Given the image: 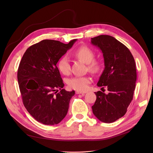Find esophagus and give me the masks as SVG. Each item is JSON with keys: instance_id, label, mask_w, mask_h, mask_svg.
Segmentation results:
<instances>
[{"instance_id": "1", "label": "esophagus", "mask_w": 153, "mask_h": 153, "mask_svg": "<svg viewBox=\"0 0 153 153\" xmlns=\"http://www.w3.org/2000/svg\"><path fill=\"white\" fill-rule=\"evenodd\" d=\"M76 94H85L86 92H80V91H76Z\"/></svg>"}]
</instances>
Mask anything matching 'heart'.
<instances>
[{"instance_id": "obj_1", "label": "heart", "mask_w": 153, "mask_h": 153, "mask_svg": "<svg viewBox=\"0 0 153 153\" xmlns=\"http://www.w3.org/2000/svg\"><path fill=\"white\" fill-rule=\"evenodd\" d=\"M74 57L82 61L87 64V69L92 73H97L100 70V64L98 61L94 60L95 57L94 52L86 46H81L72 53ZM58 68L62 74L67 75L70 72L71 66L68 58L63 56L58 62ZM91 79L87 76L74 77L69 79L68 81V86L77 91L82 92L87 89Z\"/></svg>"}]
</instances>
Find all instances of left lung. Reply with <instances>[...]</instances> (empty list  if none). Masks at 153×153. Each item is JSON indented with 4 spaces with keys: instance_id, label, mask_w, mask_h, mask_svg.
<instances>
[{
    "instance_id": "left-lung-1",
    "label": "left lung",
    "mask_w": 153,
    "mask_h": 153,
    "mask_svg": "<svg viewBox=\"0 0 153 153\" xmlns=\"http://www.w3.org/2000/svg\"><path fill=\"white\" fill-rule=\"evenodd\" d=\"M91 43L102 51L105 64L97 85L108 91L95 92L92 111L100 121L112 123L125 115L133 100L137 77L135 61L129 49L113 36L99 35L92 38Z\"/></svg>"
}]
</instances>
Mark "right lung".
I'll return each mask as SVG.
<instances>
[{
  "instance_id": "obj_1",
  "label": "right lung",
  "mask_w": 153,
  "mask_h": 153,
  "mask_svg": "<svg viewBox=\"0 0 153 153\" xmlns=\"http://www.w3.org/2000/svg\"><path fill=\"white\" fill-rule=\"evenodd\" d=\"M76 40L64 44L44 39L30 46L23 56L17 71L22 101L38 122L47 125L58 124L68 113L75 92L62 89L64 84L56 64Z\"/></svg>"
}]
</instances>
